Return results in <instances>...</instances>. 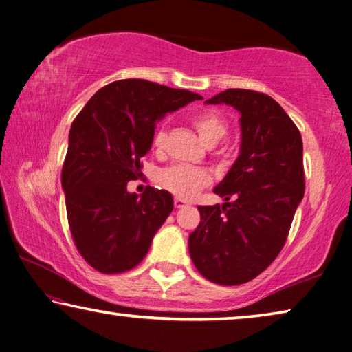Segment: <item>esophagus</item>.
Listing matches in <instances>:
<instances>
[{"mask_svg": "<svg viewBox=\"0 0 352 352\" xmlns=\"http://www.w3.org/2000/svg\"><path fill=\"white\" fill-rule=\"evenodd\" d=\"M174 205H175V208H183V206H186V205H188V201L184 200V199L175 197V199H174Z\"/></svg>", "mask_w": 352, "mask_h": 352, "instance_id": "1", "label": "esophagus"}]
</instances>
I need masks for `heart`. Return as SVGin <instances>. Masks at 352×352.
<instances>
[{"label": "heart", "mask_w": 352, "mask_h": 352, "mask_svg": "<svg viewBox=\"0 0 352 352\" xmlns=\"http://www.w3.org/2000/svg\"><path fill=\"white\" fill-rule=\"evenodd\" d=\"M192 126L197 130L201 141L208 147H212L222 141L228 133V122L220 115L219 111H204L192 119ZM153 147L163 148L166 142V132L163 129H158L153 135ZM217 157L223 158L226 152L225 148H220L216 152ZM157 182L160 186L168 189L169 192L178 195V197L190 199L201 189L211 183V175L205 169L190 168V166L174 164L169 168L162 169L158 172Z\"/></svg>", "instance_id": "b5f03b06"}]
</instances>
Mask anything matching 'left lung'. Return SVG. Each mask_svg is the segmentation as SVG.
<instances>
[{
  "mask_svg": "<svg viewBox=\"0 0 352 352\" xmlns=\"http://www.w3.org/2000/svg\"><path fill=\"white\" fill-rule=\"evenodd\" d=\"M206 104H226L241 113L242 141L233 168L214 189L225 204L199 206L189 254L206 279L237 285L264 272L287 239L305 195L302 140L269 94L230 88Z\"/></svg>",
  "mask_w": 352,
  "mask_h": 352,
  "instance_id": "8db88e82",
  "label": "left lung"
}]
</instances>
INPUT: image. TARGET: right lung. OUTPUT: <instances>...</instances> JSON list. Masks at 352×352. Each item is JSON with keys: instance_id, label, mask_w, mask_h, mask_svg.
I'll list each match as a JSON object with an SVG mask.
<instances>
[{"instance_id": "add662e5", "label": "right lung", "mask_w": 352, "mask_h": 352, "mask_svg": "<svg viewBox=\"0 0 352 352\" xmlns=\"http://www.w3.org/2000/svg\"><path fill=\"white\" fill-rule=\"evenodd\" d=\"M200 99L188 90L124 79L100 88L76 116L62 188L71 236L93 269L111 275L144 259L174 200L168 190L151 186L138 197L127 182L140 175L157 121Z\"/></svg>"}]
</instances>
